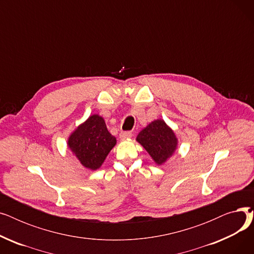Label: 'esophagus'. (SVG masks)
I'll list each match as a JSON object with an SVG mask.
<instances>
[{"label": "esophagus", "instance_id": "34e87169", "mask_svg": "<svg viewBox=\"0 0 254 254\" xmlns=\"http://www.w3.org/2000/svg\"><path fill=\"white\" fill-rule=\"evenodd\" d=\"M130 137H131V132L127 131V130L120 131V134H119V138L122 140H127V139H129Z\"/></svg>", "mask_w": 254, "mask_h": 254}]
</instances>
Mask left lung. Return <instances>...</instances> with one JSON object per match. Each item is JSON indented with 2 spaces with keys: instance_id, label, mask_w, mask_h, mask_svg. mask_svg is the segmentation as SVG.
I'll use <instances>...</instances> for the list:
<instances>
[{
  "instance_id": "obj_1",
  "label": "left lung",
  "mask_w": 254,
  "mask_h": 254,
  "mask_svg": "<svg viewBox=\"0 0 254 254\" xmlns=\"http://www.w3.org/2000/svg\"><path fill=\"white\" fill-rule=\"evenodd\" d=\"M116 144V138L107 129L98 114L88 117L69 137L68 146L85 168L98 170Z\"/></svg>"
}]
</instances>
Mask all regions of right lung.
I'll return each mask as SVG.
<instances>
[{"instance_id":"1","label":"right lung","mask_w":254,"mask_h":254,"mask_svg":"<svg viewBox=\"0 0 254 254\" xmlns=\"http://www.w3.org/2000/svg\"><path fill=\"white\" fill-rule=\"evenodd\" d=\"M137 141L143 146L157 165H163L174 154L177 148V138L162 119H157L142 129Z\"/></svg>"}]
</instances>
